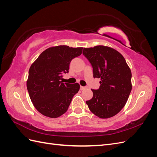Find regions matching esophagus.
Segmentation results:
<instances>
[{
	"mask_svg": "<svg viewBox=\"0 0 157 157\" xmlns=\"http://www.w3.org/2000/svg\"><path fill=\"white\" fill-rule=\"evenodd\" d=\"M86 87H85V86H80V89L81 90H83L86 89Z\"/></svg>",
	"mask_w": 157,
	"mask_h": 157,
	"instance_id": "obj_1",
	"label": "esophagus"
}]
</instances>
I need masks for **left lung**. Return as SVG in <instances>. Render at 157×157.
Returning a JSON list of instances; mask_svg holds the SVG:
<instances>
[{
  "instance_id": "obj_1",
  "label": "left lung",
  "mask_w": 157,
  "mask_h": 157,
  "mask_svg": "<svg viewBox=\"0 0 157 157\" xmlns=\"http://www.w3.org/2000/svg\"><path fill=\"white\" fill-rule=\"evenodd\" d=\"M83 55L91 63L94 78H101L100 86L92 90L93 98L86 101L95 115L108 118L124 107L132 90V73L124 57L108 46L84 48Z\"/></svg>"
}]
</instances>
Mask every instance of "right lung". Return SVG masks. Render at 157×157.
Returning <instances> with one entry per match:
<instances>
[{"mask_svg": "<svg viewBox=\"0 0 157 157\" xmlns=\"http://www.w3.org/2000/svg\"><path fill=\"white\" fill-rule=\"evenodd\" d=\"M82 48L65 45L51 47L31 65L27 88L33 105L42 115L58 118L67 111L80 85L60 80L63 73H69L71 60L81 55Z\"/></svg>", "mask_w": 157, "mask_h": 157, "instance_id": "right-lung-1", "label": "right lung"}]
</instances>
